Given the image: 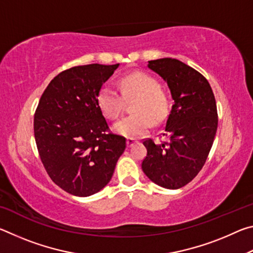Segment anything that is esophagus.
<instances>
[{"mask_svg": "<svg viewBox=\"0 0 253 253\" xmlns=\"http://www.w3.org/2000/svg\"><path fill=\"white\" fill-rule=\"evenodd\" d=\"M136 143H137V140L134 138H127V140H126L127 147H132Z\"/></svg>", "mask_w": 253, "mask_h": 253, "instance_id": "esophagus-1", "label": "esophagus"}]
</instances>
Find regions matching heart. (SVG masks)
I'll use <instances>...</instances> for the list:
<instances>
[{
	"mask_svg": "<svg viewBox=\"0 0 253 253\" xmlns=\"http://www.w3.org/2000/svg\"><path fill=\"white\" fill-rule=\"evenodd\" d=\"M121 93L110 85H104L98 92V106L106 118L114 121L121 115L124 99L132 100L134 114L114 124L113 130L117 135L134 138L146 134L151 122L155 125L166 118L169 108V98L155 77L144 72H134L123 77L119 81Z\"/></svg>",
	"mask_w": 253,
	"mask_h": 253,
	"instance_id": "heart-1",
	"label": "heart"
}]
</instances>
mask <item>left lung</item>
<instances>
[{"instance_id":"obj_1","label":"left lung","mask_w":253,"mask_h":253,"mask_svg":"<svg viewBox=\"0 0 253 253\" xmlns=\"http://www.w3.org/2000/svg\"><path fill=\"white\" fill-rule=\"evenodd\" d=\"M149 69L168 84L174 104L163 135L168 142L144 140L145 175L157 185L177 190L190 183L205 164L217 128L216 102L209 81L177 59L148 61Z\"/></svg>"}]
</instances>
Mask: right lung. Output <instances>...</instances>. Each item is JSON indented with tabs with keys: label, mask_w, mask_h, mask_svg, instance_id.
<instances>
[{
	"label": "right lung",
	"mask_w": 253,
	"mask_h": 253,
	"mask_svg": "<svg viewBox=\"0 0 253 253\" xmlns=\"http://www.w3.org/2000/svg\"><path fill=\"white\" fill-rule=\"evenodd\" d=\"M119 63L65 70L50 81L34 115V137L50 178L80 198L102 190L113 177L126 139L108 132L97 97Z\"/></svg>",
	"instance_id": "1"
}]
</instances>
